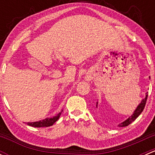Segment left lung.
Here are the masks:
<instances>
[{
  "label": "left lung",
  "instance_id": "obj_1",
  "mask_svg": "<svg viewBox=\"0 0 155 155\" xmlns=\"http://www.w3.org/2000/svg\"><path fill=\"white\" fill-rule=\"evenodd\" d=\"M147 97H148V94H146V95H145V97L141 101V103L139 104L138 107H137V109H135V111H134V113H133V115H131V116H130L127 119L125 120V121H123L122 123H121V124H118V127H127V126L129 125L130 124H131L133 121H135L136 118H137V117H138L139 115L142 113V112H143V109H144L145 104H146V101H147ZM96 107H97V102Z\"/></svg>",
  "mask_w": 155,
  "mask_h": 155
}]
</instances>
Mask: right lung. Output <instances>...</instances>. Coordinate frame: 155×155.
<instances>
[{"label":"right lung","instance_id":"right-lung-1","mask_svg":"<svg viewBox=\"0 0 155 155\" xmlns=\"http://www.w3.org/2000/svg\"><path fill=\"white\" fill-rule=\"evenodd\" d=\"M63 112V110H61V112H59L58 115H56L55 116L52 117V118H46L43 120H40L39 121H35V122H28V124L29 126L34 127H50L54 124L56 121L58 120V118H60L61 115V112Z\"/></svg>","mask_w":155,"mask_h":155}]
</instances>
